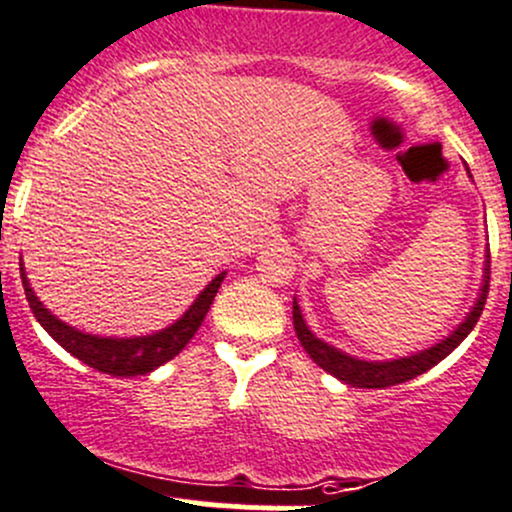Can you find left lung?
I'll return each instance as SVG.
<instances>
[{"instance_id": "left-lung-1", "label": "left lung", "mask_w": 512, "mask_h": 512, "mask_svg": "<svg viewBox=\"0 0 512 512\" xmlns=\"http://www.w3.org/2000/svg\"><path fill=\"white\" fill-rule=\"evenodd\" d=\"M488 286H491V254H488L486 261V283H483L481 298L476 300L473 310L468 313L466 323L458 325L453 330V335L441 340L439 345L429 347L424 352H416L412 357H402V360H392V362H365V360H355L350 355H342L340 350L330 347L328 342L318 340L305 325L303 315H300L298 303L293 300V325H295V335H298L300 345L305 347V352L310 355V360L315 362L318 367H323L325 372H330L333 377L342 379L345 384H352V387H365V389H384V387H394V384L409 382V379L419 377L426 370L436 365V362L444 360L446 355H451L466 335L476 328L478 318L483 313V305H486L488 298Z\"/></svg>"}]
</instances>
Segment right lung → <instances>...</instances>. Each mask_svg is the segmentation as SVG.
Instances as JSON below:
<instances>
[{
    "mask_svg": "<svg viewBox=\"0 0 512 512\" xmlns=\"http://www.w3.org/2000/svg\"><path fill=\"white\" fill-rule=\"evenodd\" d=\"M21 266V263H19ZM221 281H224V273H219L202 293L194 300L192 308L177 320L175 325H170L167 330L155 335L145 337H130V340H123V337H96L86 335L81 330L68 328L66 323H61L56 315H51L44 305L39 303L34 291H31L29 281H26V273L21 268V283H24L26 300H29L31 313L36 315L44 330L54 337L56 342L66 352H71L73 357H78L81 362H86L93 370L103 374H113V377H135V374H147L157 370L160 365L170 362L172 357L179 355L184 350L189 340H192L194 333L199 330V325L204 323L209 313V305H212L214 295H217Z\"/></svg>",
    "mask_w": 512,
    "mask_h": 512,
    "instance_id": "1",
    "label": "right lung"
}]
</instances>
